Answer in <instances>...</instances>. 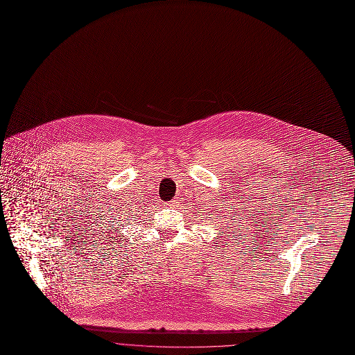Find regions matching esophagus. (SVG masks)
Returning <instances> with one entry per match:
<instances>
[{
    "label": "esophagus",
    "instance_id": "34e87169",
    "mask_svg": "<svg viewBox=\"0 0 355 355\" xmlns=\"http://www.w3.org/2000/svg\"><path fill=\"white\" fill-rule=\"evenodd\" d=\"M178 205V202L177 200H171L170 203H168V206H171V207H175Z\"/></svg>",
    "mask_w": 355,
    "mask_h": 355
}]
</instances>
